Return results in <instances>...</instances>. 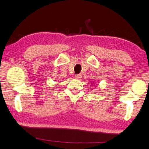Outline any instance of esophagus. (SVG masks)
I'll return each mask as SVG.
<instances>
[{
	"mask_svg": "<svg viewBox=\"0 0 149 149\" xmlns=\"http://www.w3.org/2000/svg\"><path fill=\"white\" fill-rule=\"evenodd\" d=\"M81 77H82V75H81V74H77V75H75V78L76 79H81Z\"/></svg>",
	"mask_w": 149,
	"mask_h": 149,
	"instance_id": "1",
	"label": "esophagus"
}]
</instances>
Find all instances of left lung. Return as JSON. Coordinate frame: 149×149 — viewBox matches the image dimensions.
I'll return each instance as SVG.
<instances>
[{"label": "left lung", "instance_id": "1", "mask_svg": "<svg viewBox=\"0 0 149 149\" xmlns=\"http://www.w3.org/2000/svg\"><path fill=\"white\" fill-rule=\"evenodd\" d=\"M92 84H94V83H92Z\"/></svg>", "mask_w": 149, "mask_h": 149}]
</instances>
